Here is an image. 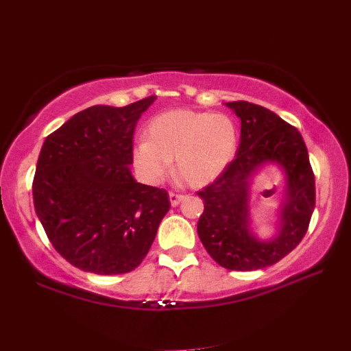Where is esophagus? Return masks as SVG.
<instances>
[{
  "instance_id": "1",
  "label": "esophagus",
  "mask_w": 351,
  "mask_h": 351,
  "mask_svg": "<svg viewBox=\"0 0 351 351\" xmlns=\"http://www.w3.org/2000/svg\"><path fill=\"white\" fill-rule=\"evenodd\" d=\"M184 198L183 194H176V193H169V202H171V206H177L178 203H180Z\"/></svg>"
}]
</instances>
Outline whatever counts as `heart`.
<instances>
[{"label": "heart", "mask_w": 351, "mask_h": 351, "mask_svg": "<svg viewBox=\"0 0 351 351\" xmlns=\"http://www.w3.org/2000/svg\"><path fill=\"white\" fill-rule=\"evenodd\" d=\"M238 131L226 114L188 108L157 114L145 130V141L133 149L134 168L145 182L160 183L171 171L193 188L220 177L235 156Z\"/></svg>", "instance_id": "1"}]
</instances>
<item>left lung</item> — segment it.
Here are the masks:
<instances>
[{"label": "left lung", "mask_w": 351, "mask_h": 351, "mask_svg": "<svg viewBox=\"0 0 351 351\" xmlns=\"http://www.w3.org/2000/svg\"><path fill=\"white\" fill-rule=\"evenodd\" d=\"M226 107L241 121L240 147L224 173L197 193L204 203L197 232L221 267L249 272L278 263L306 235L315 209V176L295 127L261 105L237 101L226 102ZM269 162L282 168L287 186L279 207V234L261 241L250 230V186L257 169Z\"/></svg>", "instance_id": "8db88e82"}]
</instances>
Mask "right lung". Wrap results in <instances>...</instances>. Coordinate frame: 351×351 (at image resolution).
<instances>
[{"label":"right lung","instance_id":"1","mask_svg":"<svg viewBox=\"0 0 351 351\" xmlns=\"http://www.w3.org/2000/svg\"><path fill=\"white\" fill-rule=\"evenodd\" d=\"M154 101L84 110L47 136L39 153L36 215L58 254L85 272L134 270L169 210L167 191L137 183L130 169L137 121Z\"/></svg>","mask_w":351,"mask_h":351}]
</instances>
